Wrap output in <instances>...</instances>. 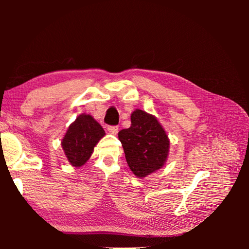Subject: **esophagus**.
Instances as JSON below:
<instances>
[{"label": "esophagus", "instance_id": "obj_1", "mask_svg": "<svg viewBox=\"0 0 249 249\" xmlns=\"http://www.w3.org/2000/svg\"><path fill=\"white\" fill-rule=\"evenodd\" d=\"M107 130H108V133H111L113 135H116L117 132H119V126H108Z\"/></svg>", "mask_w": 249, "mask_h": 249}]
</instances>
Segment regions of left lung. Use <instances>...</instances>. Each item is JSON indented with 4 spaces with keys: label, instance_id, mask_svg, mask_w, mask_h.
<instances>
[{
    "label": "left lung",
    "instance_id": "left-lung-1",
    "mask_svg": "<svg viewBox=\"0 0 249 249\" xmlns=\"http://www.w3.org/2000/svg\"><path fill=\"white\" fill-rule=\"evenodd\" d=\"M130 127L119 132L126 161L137 178H145L165 166L170 141L157 117L142 109L130 114Z\"/></svg>",
    "mask_w": 249,
    "mask_h": 249
}]
</instances>
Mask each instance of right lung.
I'll use <instances>...</instances> for the list:
<instances>
[{
    "label": "right lung",
    "mask_w": 249,
    "mask_h": 249,
    "mask_svg": "<svg viewBox=\"0 0 249 249\" xmlns=\"http://www.w3.org/2000/svg\"><path fill=\"white\" fill-rule=\"evenodd\" d=\"M105 132L90 114H80L69 125L61 141L62 150L71 166L80 168L90 159Z\"/></svg>",
    "instance_id": "add662e5"
}]
</instances>
